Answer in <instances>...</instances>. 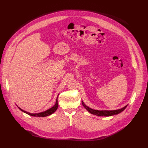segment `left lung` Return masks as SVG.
I'll return each instance as SVG.
<instances>
[{
    "label": "left lung",
    "mask_w": 148,
    "mask_h": 148,
    "mask_svg": "<svg viewBox=\"0 0 148 148\" xmlns=\"http://www.w3.org/2000/svg\"><path fill=\"white\" fill-rule=\"evenodd\" d=\"M82 105L84 106V107L91 114H93L94 115L97 116H111L113 115H116L117 114H119L120 112H122L127 107V105H126L125 107H124L122 108H121L119 110H93L91 109L90 108H89L88 107H87L86 105H85L83 102V101H82Z\"/></svg>",
    "instance_id": "8db88e82"
}]
</instances>
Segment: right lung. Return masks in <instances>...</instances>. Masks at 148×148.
<instances>
[{
    "label": "right lung",
    "mask_w": 148,
    "mask_h": 148,
    "mask_svg": "<svg viewBox=\"0 0 148 148\" xmlns=\"http://www.w3.org/2000/svg\"><path fill=\"white\" fill-rule=\"evenodd\" d=\"M58 98V97H57ZM57 98V100H56V103L55 104V105L53 107H52V108H51L50 109H49L45 111L41 112H39V113H30V112H28L27 111H25L24 110H23L22 109H21L20 108L18 107V108L25 113L27 114L28 115L31 116H34V117H46V116H48L49 115H51L52 114H53L55 111H56V110H57L58 107V99Z\"/></svg>",
    "instance_id": "obj_1"
}]
</instances>
